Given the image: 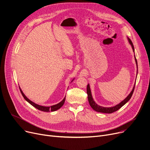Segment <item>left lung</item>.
I'll use <instances>...</instances> for the list:
<instances>
[{
    "mask_svg": "<svg viewBox=\"0 0 150 150\" xmlns=\"http://www.w3.org/2000/svg\"><path fill=\"white\" fill-rule=\"evenodd\" d=\"M128 40H129V43L130 44V45H132V49L133 50V52L134 51V46L133 45V43L132 42V40L128 38ZM134 58H135V61H136V63H137V68H138V63H137V59H136V57H135V55H134ZM137 74H138V70H137ZM134 87H135V85L134 86L133 88V90L132 91H131V93L129 94V96L124 100H122L121 102H120L119 104L113 106V107H110V108H105V107H103V106H99L98 105H97L96 103H95V102L93 100V98H92V96H91V90H90V86L89 84L87 85V95H88V102H89V104L91 106V107L93 109V110L94 111H96L97 112H102V113H108V114H111V113H112L115 111H117V110H118L120 108H121L122 106H123L124 105H125L130 99V98H132V94L133 93V91H134Z\"/></svg>",
    "mask_w": 150,
    "mask_h": 150,
    "instance_id": "obj_1",
    "label": "left lung"
}]
</instances>
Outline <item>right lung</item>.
I'll use <instances>...</instances> for the list:
<instances>
[{"label": "right lung", "mask_w": 150, "mask_h": 150, "mask_svg": "<svg viewBox=\"0 0 150 150\" xmlns=\"http://www.w3.org/2000/svg\"><path fill=\"white\" fill-rule=\"evenodd\" d=\"M20 88V87H19ZM20 91H21V94L23 95V98H24V99L28 101L30 104H31L33 106H34L35 108H36V109H38V110H40V111H44V112H50V111H55L57 110H59V109H60L62 106L64 104V101H65V99H66V97L63 99V100L60 102V103L55 105H52V106H40V105H37L36 103H35L34 102H32L31 100H30L28 98H27L25 95L24 94V93H23V91H21V90L20 88Z\"/></svg>", "instance_id": "1"}]
</instances>
